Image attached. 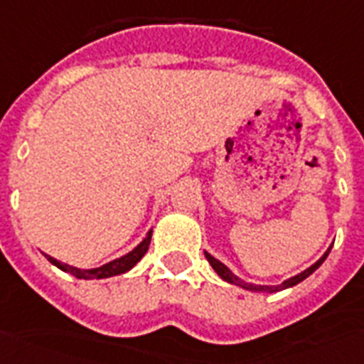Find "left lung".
Listing matches in <instances>:
<instances>
[{
    "label": "left lung",
    "mask_w": 364,
    "mask_h": 364,
    "mask_svg": "<svg viewBox=\"0 0 364 364\" xmlns=\"http://www.w3.org/2000/svg\"><path fill=\"white\" fill-rule=\"evenodd\" d=\"M330 250H331V248H328V252L323 254L322 258L318 259L316 264H312V266H310L309 269H304V272H301V273H299V275H294V277H291V279L283 281L281 285H252V283H246V281H242V279H240V277H237L235 273L230 272L229 267L225 266V264H221V262H219V259H217V258H213V256H211V254H208V252H205V258H208V262H209V264H211V267H213L215 272H217V275H219L221 279L227 281V283H230V285H238V287L246 289V291H256V293H259V291H262V293H266V291L273 293V291H281V289L293 287V285H296V283H301V281L306 279L309 275H312V273L316 272L318 267L322 266L323 259L328 258V254H330Z\"/></svg>",
    "instance_id": "8db88e82"
}]
</instances>
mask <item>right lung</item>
<instances>
[{
    "instance_id": "right-lung-1",
    "label": "right lung",
    "mask_w": 364,
    "mask_h": 364,
    "mask_svg": "<svg viewBox=\"0 0 364 364\" xmlns=\"http://www.w3.org/2000/svg\"><path fill=\"white\" fill-rule=\"evenodd\" d=\"M151 235H153V230H149L147 237L143 238L141 242L137 244L134 250L127 252L126 256H122V258L118 259H112V262H108V264H105V266L100 267H95V269H79V267L62 264V262H58V259L52 258V256H46V258L50 259V264H54L55 267H60L62 272L71 273L77 279H106V277H112V275H120V273L129 272V269L145 256V252L149 250Z\"/></svg>"
}]
</instances>
